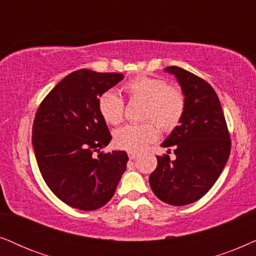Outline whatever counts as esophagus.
Masks as SVG:
<instances>
[{
    "label": "esophagus",
    "instance_id": "esophagus-1",
    "mask_svg": "<svg viewBox=\"0 0 256 256\" xmlns=\"http://www.w3.org/2000/svg\"><path fill=\"white\" fill-rule=\"evenodd\" d=\"M137 153H134V152H128V158H130V160H134V159H136L137 158Z\"/></svg>",
    "mask_w": 256,
    "mask_h": 256
}]
</instances>
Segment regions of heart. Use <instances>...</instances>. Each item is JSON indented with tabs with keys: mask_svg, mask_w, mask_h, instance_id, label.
I'll use <instances>...</instances> for the list:
<instances>
[{
	"mask_svg": "<svg viewBox=\"0 0 256 256\" xmlns=\"http://www.w3.org/2000/svg\"><path fill=\"white\" fill-rule=\"evenodd\" d=\"M124 91L131 100L145 102L144 119L154 121L162 131H172L182 120L185 96L180 88L168 86L162 78L137 76L126 82ZM97 104L102 118L108 124L117 125L122 120L124 100L114 91L102 94ZM154 123L146 122L118 128L114 134L116 146L125 151H140L158 137V128Z\"/></svg>",
	"mask_w": 256,
	"mask_h": 256,
	"instance_id": "obj_1",
	"label": "heart"
}]
</instances>
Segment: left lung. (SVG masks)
I'll use <instances>...</instances> for the list:
<instances>
[{
    "label": "left lung",
    "instance_id": "obj_1",
    "mask_svg": "<svg viewBox=\"0 0 256 256\" xmlns=\"http://www.w3.org/2000/svg\"><path fill=\"white\" fill-rule=\"evenodd\" d=\"M165 71L176 78L186 105L179 125L162 144L174 150L176 159L156 156L158 165L148 182L162 202L184 206L212 188L230 156V139L214 88L182 68L168 66Z\"/></svg>",
    "mask_w": 256,
    "mask_h": 256
}]
</instances>
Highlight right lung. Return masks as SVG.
<instances>
[{"instance_id":"obj_1","label":"right lung","mask_w":256,"mask_h":256,"mask_svg":"<svg viewBox=\"0 0 256 256\" xmlns=\"http://www.w3.org/2000/svg\"><path fill=\"white\" fill-rule=\"evenodd\" d=\"M122 78V74L74 71L48 94L36 112L32 148L40 172L54 196L74 208L103 207L125 172V151L100 153L112 137L97 104L100 94Z\"/></svg>"}]
</instances>
